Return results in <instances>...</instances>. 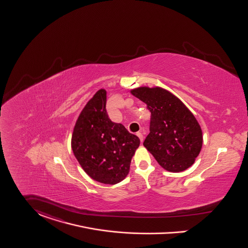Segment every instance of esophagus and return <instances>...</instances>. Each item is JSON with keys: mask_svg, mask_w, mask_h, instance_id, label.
I'll list each match as a JSON object with an SVG mask.
<instances>
[{"mask_svg": "<svg viewBox=\"0 0 248 248\" xmlns=\"http://www.w3.org/2000/svg\"><path fill=\"white\" fill-rule=\"evenodd\" d=\"M136 135L139 137V139H140V141L141 142H143V140H144V136H143V134L141 133L140 132H136Z\"/></svg>", "mask_w": 248, "mask_h": 248, "instance_id": "34e87169", "label": "esophagus"}]
</instances>
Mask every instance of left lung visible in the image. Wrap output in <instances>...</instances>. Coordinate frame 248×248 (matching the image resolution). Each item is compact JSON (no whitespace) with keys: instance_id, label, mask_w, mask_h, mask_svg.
Here are the masks:
<instances>
[{"instance_id":"left-lung-1","label":"left lung","mask_w":248,"mask_h":248,"mask_svg":"<svg viewBox=\"0 0 248 248\" xmlns=\"http://www.w3.org/2000/svg\"><path fill=\"white\" fill-rule=\"evenodd\" d=\"M132 95L147 104L151 113L144 147L159 165L170 172H182L195 163L203 143L202 131L191 111L161 87H138Z\"/></svg>"}]
</instances>
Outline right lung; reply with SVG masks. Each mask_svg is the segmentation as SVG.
<instances>
[{"mask_svg":"<svg viewBox=\"0 0 248 248\" xmlns=\"http://www.w3.org/2000/svg\"><path fill=\"white\" fill-rule=\"evenodd\" d=\"M140 139L106 111V91L99 89L78 117L71 138L74 156L84 172L96 182L116 184L123 181Z\"/></svg>","mask_w":248,"mask_h":248,"instance_id":"right-lung-1","label":"right lung"}]
</instances>
